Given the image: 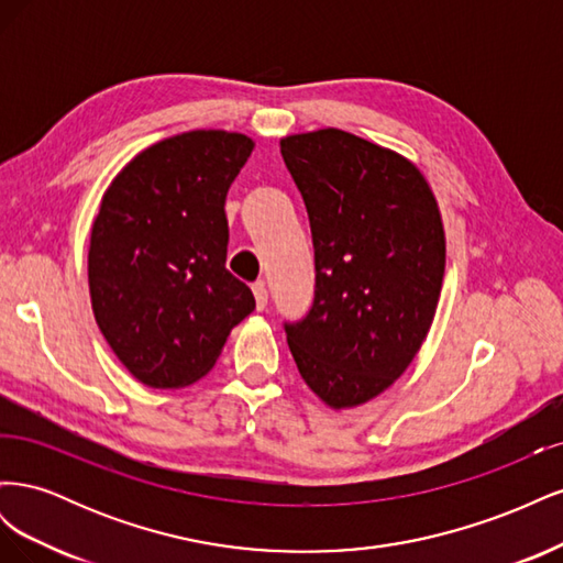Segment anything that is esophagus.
<instances>
[{
  "mask_svg": "<svg viewBox=\"0 0 563 563\" xmlns=\"http://www.w3.org/2000/svg\"><path fill=\"white\" fill-rule=\"evenodd\" d=\"M251 288H253V296H255V308L265 310L267 308V286H265V282H255Z\"/></svg>",
  "mask_w": 563,
  "mask_h": 563,
  "instance_id": "esophagus-1",
  "label": "esophagus"
}]
</instances>
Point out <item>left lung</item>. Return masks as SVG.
<instances>
[{
	"label": "left lung",
	"instance_id": "8db88e82",
	"mask_svg": "<svg viewBox=\"0 0 563 563\" xmlns=\"http://www.w3.org/2000/svg\"><path fill=\"white\" fill-rule=\"evenodd\" d=\"M282 157L308 209L314 300L284 321L302 380L333 408L378 397L413 362L437 312L446 240L418 168L340 129L288 135Z\"/></svg>",
	"mask_w": 563,
	"mask_h": 563
}]
</instances>
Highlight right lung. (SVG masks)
Here are the masks:
<instances>
[{
    "mask_svg": "<svg viewBox=\"0 0 563 563\" xmlns=\"http://www.w3.org/2000/svg\"><path fill=\"white\" fill-rule=\"evenodd\" d=\"M253 141L187 131L135 155L108 187L91 228L89 291L100 333L133 378L192 385L255 310L225 267V197Z\"/></svg>",
    "mask_w": 563,
    "mask_h": 563,
    "instance_id": "add662e5",
    "label": "right lung"
}]
</instances>
